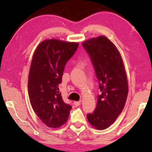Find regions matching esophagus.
<instances>
[{
    "label": "esophagus",
    "instance_id": "34e87169",
    "mask_svg": "<svg viewBox=\"0 0 152 152\" xmlns=\"http://www.w3.org/2000/svg\"><path fill=\"white\" fill-rule=\"evenodd\" d=\"M80 104H81V101H75V102H74V105H75L76 106H80Z\"/></svg>",
    "mask_w": 152,
    "mask_h": 152
}]
</instances>
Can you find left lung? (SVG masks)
Returning a JSON list of instances; mask_svg holds the SVG:
<instances>
[{"instance_id": "left-lung-1", "label": "left lung", "mask_w": 152, "mask_h": 152, "mask_svg": "<svg viewBox=\"0 0 152 152\" xmlns=\"http://www.w3.org/2000/svg\"><path fill=\"white\" fill-rule=\"evenodd\" d=\"M82 46L91 58L101 91L95 110L87 118L96 129L104 130L114 124L127 101L128 82L124 64L117 48L106 37L91 38Z\"/></svg>"}]
</instances>
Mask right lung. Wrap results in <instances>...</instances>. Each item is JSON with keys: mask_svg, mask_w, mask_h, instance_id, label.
<instances>
[{"mask_svg": "<svg viewBox=\"0 0 152 152\" xmlns=\"http://www.w3.org/2000/svg\"><path fill=\"white\" fill-rule=\"evenodd\" d=\"M79 44L46 40L35 50L28 80V96L33 110L44 124L58 128L65 124L72 106L59 91L64 66Z\"/></svg>", "mask_w": 152, "mask_h": 152, "instance_id": "1", "label": "right lung"}]
</instances>
